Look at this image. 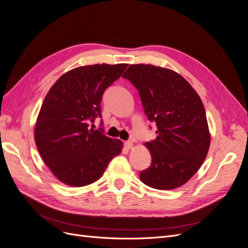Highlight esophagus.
Instances as JSON below:
<instances>
[{
  "instance_id": "34e87169",
  "label": "esophagus",
  "mask_w": 248,
  "mask_h": 248,
  "mask_svg": "<svg viewBox=\"0 0 248 248\" xmlns=\"http://www.w3.org/2000/svg\"><path fill=\"white\" fill-rule=\"evenodd\" d=\"M124 147L126 148V149H131L132 147H133V142L131 141V140H127V141H125L124 142Z\"/></svg>"
}]
</instances>
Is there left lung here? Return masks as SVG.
<instances>
[{"instance_id":"left-lung-1","label":"left lung","mask_w":248,"mask_h":248,"mask_svg":"<svg viewBox=\"0 0 248 248\" xmlns=\"http://www.w3.org/2000/svg\"><path fill=\"white\" fill-rule=\"evenodd\" d=\"M139 91L157 138L147 141L152 162L140 171L141 182L170 190L185 184L204 162L210 132L205 108L198 93L180 74L162 67L130 65L123 74Z\"/></svg>"}]
</instances>
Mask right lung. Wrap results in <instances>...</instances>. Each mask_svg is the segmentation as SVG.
<instances>
[{
  "mask_svg": "<svg viewBox=\"0 0 248 248\" xmlns=\"http://www.w3.org/2000/svg\"><path fill=\"white\" fill-rule=\"evenodd\" d=\"M127 66L78 67L63 74L44 98L35 126V142L44 163L64 184L80 187L94 183L121 153V140L90 124L101 118L102 95Z\"/></svg>",
  "mask_w": 248,
  "mask_h": 248,
  "instance_id": "obj_1",
  "label": "right lung"
}]
</instances>
